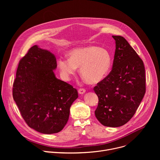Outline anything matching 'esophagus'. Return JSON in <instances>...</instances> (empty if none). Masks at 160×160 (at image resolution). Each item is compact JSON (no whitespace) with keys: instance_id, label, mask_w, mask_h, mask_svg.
Here are the masks:
<instances>
[{"instance_id":"34e87169","label":"esophagus","mask_w":160,"mask_h":160,"mask_svg":"<svg viewBox=\"0 0 160 160\" xmlns=\"http://www.w3.org/2000/svg\"><path fill=\"white\" fill-rule=\"evenodd\" d=\"M78 92L80 94H83L85 92V90L84 88H80V89H78Z\"/></svg>"}]
</instances>
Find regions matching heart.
Here are the masks:
<instances>
[{"label":"heart","mask_w":160,"mask_h":160,"mask_svg":"<svg viewBox=\"0 0 160 160\" xmlns=\"http://www.w3.org/2000/svg\"><path fill=\"white\" fill-rule=\"evenodd\" d=\"M69 59L61 58L58 67L62 77L70 79L80 68V74L87 83L95 85L108 75L112 63L111 53L104 48L88 46L76 48L68 53Z\"/></svg>","instance_id":"heart-1"}]
</instances>
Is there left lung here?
Wrapping results in <instances>:
<instances>
[{"label": "left lung", "mask_w": 160, "mask_h": 160, "mask_svg": "<svg viewBox=\"0 0 160 160\" xmlns=\"http://www.w3.org/2000/svg\"><path fill=\"white\" fill-rule=\"evenodd\" d=\"M116 49L112 70L94 90L99 98L95 115L106 127H118L134 115L146 92L142 60L125 38L112 36Z\"/></svg>", "instance_id": "left-lung-1"}]
</instances>
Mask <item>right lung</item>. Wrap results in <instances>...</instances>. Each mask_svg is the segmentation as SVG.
I'll list each match as a JSON object with an SVG mask.
<instances>
[{
  "mask_svg": "<svg viewBox=\"0 0 160 160\" xmlns=\"http://www.w3.org/2000/svg\"><path fill=\"white\" fill-rule=\"evenodd\" d=\"M56 58L35 45L19 62L12 96L22 117L35 130L45 134L60 132L78 98L77 90L56 77Z\"/></svg>",
  "mask_w": 160,
  "mask_h": 160,
  "instance_id": "obj_1",
  "label": "right lung"
}]
</instances>
